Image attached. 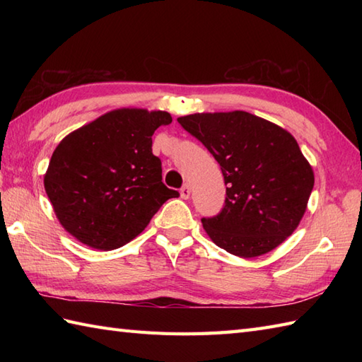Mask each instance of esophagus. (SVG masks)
<instances>
[{
    "label": "esophagus",
    "mask_w": 362,
    "mask_h": 362,
    "mask_svg": "<svg viewBox=\"0 0 362 362\" xmlns=\"http://www.w3.org/2000/svg\"><path fill=\"white\" fill-rule=\"evenodd\" d=\"M189 194H191V187L188 185H183L182 187V189H180V196H182V199H188L189 197Z\"/></svg>",
    "instance_id": "34e87169"
}]
</instances>
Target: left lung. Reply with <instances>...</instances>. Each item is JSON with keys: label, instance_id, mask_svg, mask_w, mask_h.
<instances>
[{"label": "left lung", "instance_id": "8db88e82", "mask_svg": "<svg viewBox=\"0 0 362 362\" xmlns=\"http://www.w3.org/2000/svg\"><path fill=\"white\" fill-rule=\"evenodd\" d=\"M177 121L216 158L228 187L222 211L202 219L214 244L255 258L294 233L308 206L314 171L286 129L243 110Z\"/></svg>", "mask_w": 362, "mask_h": 362}]
</instances>
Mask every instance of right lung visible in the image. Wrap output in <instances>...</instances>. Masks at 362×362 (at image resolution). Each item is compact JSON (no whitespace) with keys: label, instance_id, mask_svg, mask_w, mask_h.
Returning a JSON list of instances; mask_svg holds the SVG:
<instances>
[{"label":"right lung","instance_id":"right-lung-1","mask_svg":"<svg viewBox=\"0 0 362 362\" xmlns=\"http://www.w3.org/2000/svg\"><path fill=\"white\" fill-rule=\"evenodd\" d=\"M171 121L163 110L124 107L57 144L43 183L68 233L91 249H118L148 227L168 199L179 196L163 185L161 161L152 153L153 132Z\"/></svg>","mask_w":362,"mask_h":362}]
</instances>
